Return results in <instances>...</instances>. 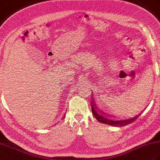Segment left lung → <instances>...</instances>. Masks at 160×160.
<instances>
[{
  "label": "left lung",
  "instance_id": "left-lung-1",
  "mask_svg": "<svg viewBox=\"0 0 160 160\" xmlns=\"http://www.w3.org/2000/svg\"><path fill=\"white\" fill-rule=\"evenodd\" d=\"M93 96V95H91ZM91 110H92V113L94 115V117L96 118V120L101 122V123L106 124L108 125L111 126H114V127H124V126L127 125L128 124L131 123V122H134L136 119L140 116L141 115V113L136 115L135 116L131 118H127V119H120V120H116V119H114L112 118L111 115H108L104 112L100 111L99 108L96 107V104L95 103V101L93 96L91 97Z\"/></svg>",
  "mask_w": 160,
  "mask_h": 160
}]
</instances>
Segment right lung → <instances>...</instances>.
Masks as SVG:
<instances>
[{
    "mask_svg": "<svg viewBox=\"0 0 160 160\" xmlns=\"http://www.w3.org/2000/svg\"><path fill=\"white\" fill-rule=\"evenodd\" d=\"M64 116H65V114H64V116L62 117V119H64ZM56 124H55V125H56Z\"/></svg>",
    "mask_w": 160,
    "mask_h": 160,
    "instance_id": "1",
    "label": "right lung"
}]
</instances>
